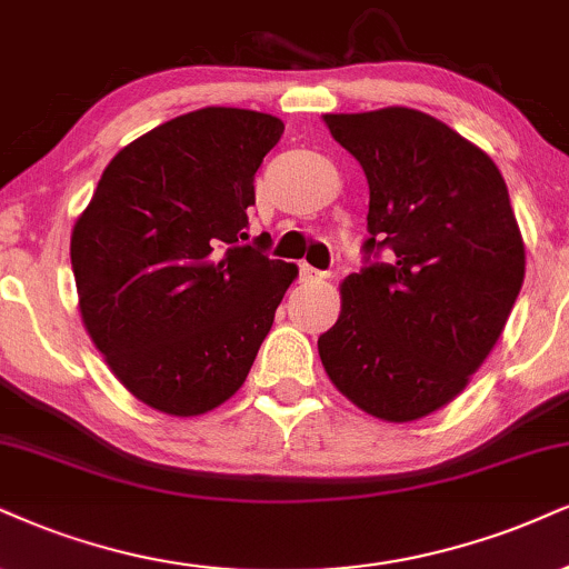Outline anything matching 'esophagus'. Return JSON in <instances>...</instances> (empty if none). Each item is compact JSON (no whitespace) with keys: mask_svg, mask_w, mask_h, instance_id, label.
<instances>
[{"mask_svg":"<svg viewBox=\"0 0 569 569\" xmlns=\"http://www.w3.org/2000/svg\"><path fill=\"white\" fill-rule=\"evenodd\" d=\"M327 277H329L327 271H319V269H313V266L300 263V279H306V282H313V279H327Z\"/></svg>","mask_w":569,"mask_h":569,"instance_id":"34e87169","label":"esophagus"}]
</instances>
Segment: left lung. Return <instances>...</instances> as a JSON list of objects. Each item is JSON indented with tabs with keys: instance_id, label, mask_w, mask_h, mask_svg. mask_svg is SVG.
Here are the masks:
<instances>
[{
	"instance_id": "obj_1",
	"label": "left lung",
	"mask_w": 569,
	"mask_h": 569,
	"mask_svg": "<svg viewBox=\"0 0 569 569\" xmlns=\"http://www.w3.org/2000/svg\"><path fill=\"white\" fill-rule=\"evenodd\" d=\"M325 121L367 173L369 237L321 363L359 409L411 422L453 401L499 340L525 279L520 227L493 160L438 118Z\"/></svg>"
}]
</instances>
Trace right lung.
<instances>
[{
    "label": "right lung",
    "instance_id": "1",
    "mask_svg": "<svg viewBox=\"0 0 569 569\" xmlns=\"http://www.w3.org/2000/svg\"><path fill=\"white\" fill-rule=\"evenodd\" d=\"M279 118L202 108L123 147L70 237L87 332L129 392L194 417L242 388L298 277L248 240Z\"/></svg>",
    "mask_w": 569,
    "mask_h": 569
}]
</instances>
